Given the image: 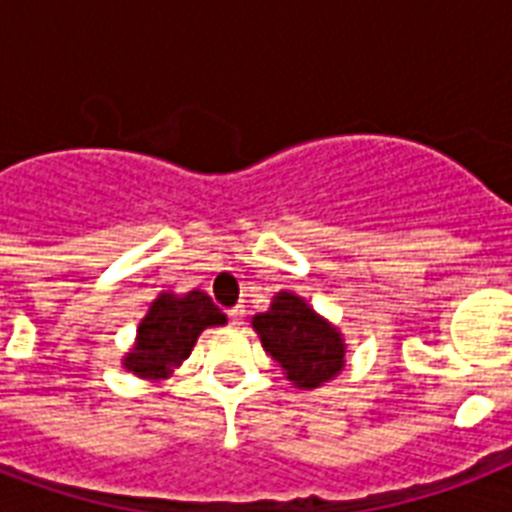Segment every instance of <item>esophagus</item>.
<instances>
[{"instance_id": "34e87169", "label": "esophagus", "mask_w": 512, "mask_h": 512, "mask_svg": "<svg viewBox=\"0 0 512 512\" xmlns=\"http://www.w3.org/2000/svg\"><path fill=\"white\" fill-rule=\"evenodd\" d=\"M244 316H247L244 305H236V308H231V311H228V321H231L233 327H241V324H244Z\"/></svg>"}]
</instances>
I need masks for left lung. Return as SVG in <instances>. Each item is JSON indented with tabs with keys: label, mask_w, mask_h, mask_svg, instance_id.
Segmentation results:
<instances>
[{
	"label": "left lung",
	"mask_w": 512,
	"mask_h": 512,
	"mask_svg": "<svg viewBox=\"0 0 512 512\" xmlns=\"http://www.w3.org/2000/svg\"><path fill=\"white\" fill-rule=\"evenodd\" d=\"M265 353L279 361L297 388H316L332 380L345 364V342L335 327L319 319L303 297L279 292L268 313L252 319Z\"/></svg>",
	"instance_id": "8db88e82"
}]
</instances>
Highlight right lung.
Segmentation results:
<instances>
[{"instance_id": "obj_1", "label": "right lung", "mask_w": 512, "mask_h": 512, "mask_svg": "<svg viewBox=\"0 0 512 512\" xmlns=\"http://www.w3.org/2000/svg\"><path fill=\"white\" fill-rule=\"evenodd\" d=\"M217 324H225V316L199 289L183 297L162 295L140 321L138 345L127 353L124 366L138 377H164L191 356L201 329Z\"/></svg>"}]
</instances>
